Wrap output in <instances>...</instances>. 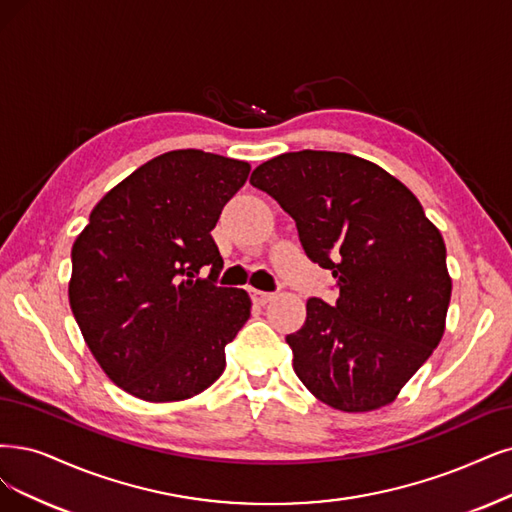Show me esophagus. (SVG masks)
I'll use <instances>...</instances> for the list:
<instances>
[{
    "label": "esophagus",
    "mask_w": 512,
    "mask_h": 512,
    "mask_svg": "<svg viewBox=\"0 0 512 512\" xmlns=\"http://www.w3.org/2000/svg\"><path fill=\"white\" fill-rule=\"evenodd\" d=\"M251 297H253V301L255 304H259V306H266V304H270V301L276 297L274 293H263V291H251Z\"/></svg>",
    "instance_id": "34e87169"
}]
</instances>
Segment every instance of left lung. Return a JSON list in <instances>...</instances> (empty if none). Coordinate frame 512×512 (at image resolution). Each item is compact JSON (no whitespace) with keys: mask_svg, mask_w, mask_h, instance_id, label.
Masks as SVG:
<instances>
[{"mask_svg":"<svg viewBox=\"0 0 512 512\" xmlns=\"http://www.w3.org/2000/svg\"><path fill=\"white\" fill-rule=\"evenodd\" d=\"M251 185L295 219L306 255L337 280L335 304L308 299L304 327L287 335L297 377L339 411L390 405L445 331L451 278L437 225L382 166L339 151L276 156Z\"/></svg>","mask_w":512,"mask_h":512,"instance_id":"8db88e82","label":"left lung"}]
</instances>
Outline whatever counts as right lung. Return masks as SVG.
Masks as SVG:
<instances>
[{"label":"right lung","mask_w":512,"mask_h":512,"mask_svg":"<svg viewBox=\"0 0 512 512\" xmlns=\"http://www.w3.org/2000/svg\"><path fill=\"white\" fill-rule=\"evenodd\" d=\"M249 173L242 160L168 151L109 189L73 242L71 312L109 380L137 399H192L225 369L251 297L217 287L211 232Z\"/></svg>","instance_id":"1"}]
</instances>
